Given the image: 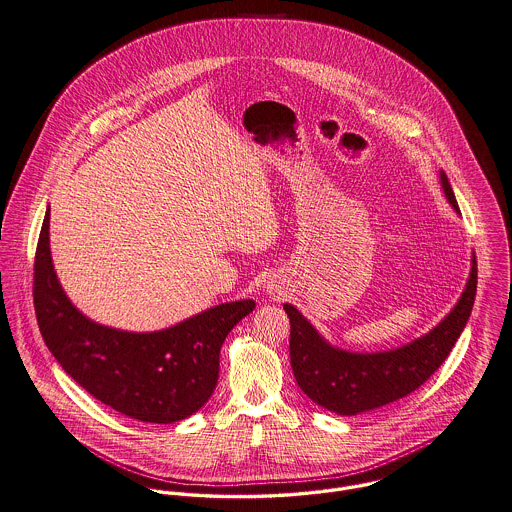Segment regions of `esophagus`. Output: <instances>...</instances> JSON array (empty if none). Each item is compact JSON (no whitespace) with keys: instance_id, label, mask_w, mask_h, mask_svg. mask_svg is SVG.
Wrapping results in <instances>:
<instances>
[{"instance_id":"1","label":"esophagus","mask_w":512,"mask_h":512,"mask_svg":"<svg viewBox=\"0 0 512 512\" xmlns=\"http://www.w3.org/2000/svg\"><path fill=\"white\" fill-rule=\"evenodd\" d=\"M276 291H278V289H274V287H268V293H270V295H274Z\"/></svg>"}]
</instances>
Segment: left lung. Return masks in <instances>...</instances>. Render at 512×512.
I'll list each match as a JSON object with an SVG mask.
<instances>
[{"instance_id": "8db88e82", "label": "left lung", "mask_w": 512, "mask_h": 512, "mask_svg": "<svg viewBox=\"0 0 512 512\" xmlns=\"http://www.w3.org/2000/svg\"><path fill=\"white\" fill-rule=\"evenodd\" d=\"M446 199L460 215L448 176L440 172ZM477 291V262L454 309L417 340L387 352H348L332 346L293 305L283 309L291 323L289 356L297 385L317 405L344 417L373 411L407 397L436 372L467 325Z\"/></svg>"}]
</instances>
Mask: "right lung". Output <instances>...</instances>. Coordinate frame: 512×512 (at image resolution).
Here are the masks:
<instances>
[{"mask_svg": "<svg viewBox=\"0 0 512 512\" xmlns=\"http://www.w3.org/2000/svg\"><path fill=\"white\" fill-rule=\"evenodd\" d=\"M48 223L50 209L35 254L33 299L45 344L62 370L129 419L170 424L197 413L217 385L227 334L256 303H221L154 332L99 325L72 305L56 278Z\"/></svg>", "mask_w": 512, "mask_h": 512, "instance_id": "1", "label": "right lung"}]
</instances>
